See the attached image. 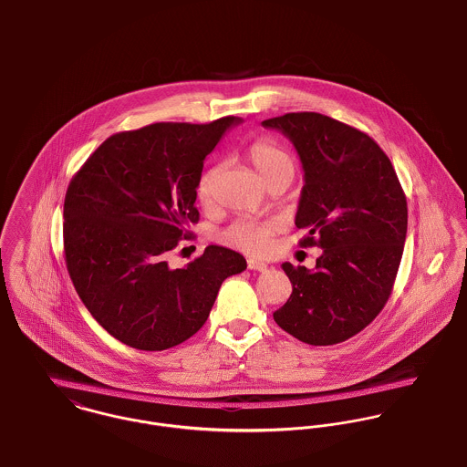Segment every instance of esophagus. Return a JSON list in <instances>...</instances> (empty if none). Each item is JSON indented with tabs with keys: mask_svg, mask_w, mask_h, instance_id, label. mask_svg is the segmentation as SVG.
Here are the masks:
<instances>
[{
	"mask_svg": "<svg viewBox=\"0 0 467 467\" xmlns=\"http://www.w3.org/2000/svg\"><path fill=\"white\" fill-rule=\"evenodd\" d=\"M247 266H249L251 270H257V272H266V268H268V265H266V263L257 261V259H254V257H249V259H247Z\"/></svg>",
	"mask_w": 467,
	"mask_h": 467,
	"instance_id": "obj_1",
	"label": "esophagus"
}]
</instances>
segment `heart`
<instances>
[{
	"instance_id": "heart-1",
	"label": "heart",
	"mask_w": 467,
	"mask_h": 467,
	"mask_svg": "<svg viewBox=\"0 0 467 467\" xmlns=\"http://www.w3.org/2000/svg\"><path fill=\"white\" fill-rule=\"evenodd\" d=\"M247 158L265 182L275 178H293L295 160L279 142L263 137L254 140L247 149ZM218 167L208 169L197 182V197L206 204L212 197V184ZM281 223L277 220H252L242 218L231 223L222 233V242L233 249L261 255L272 251L274 236L279 233Z\"/></svg>"
}]
</instances>
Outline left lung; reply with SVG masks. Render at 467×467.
<instances>
[{
	"mask_svg": "<svg viewBox=\"0 0 467 467\" xmlns=\"http://www.w3.org/2000/svg\"><path fill=\"white\" fill-rule=\"evenodd\" d=\"M293 142L304 169L295 225L320 247L311 272L285 263L293 291L274 320L327 347L350 339L391 296L407 234V199L388 154L369 135L317 111L263 120Z\"/></svg>",
	"mask_w": 467,
	"mask_h": 467,
	"instance_id": "left-lung-1",
	"label": "left lung"
}]
</instances>
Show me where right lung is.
<instances>
[{
	"label": "right lung",
	"mask_w": 467,
	"mask_h": 467,
	"mask_svg": "<svg viewBox=\"0 0 467 467\" xmlns=\"http://www.w3.org/2000/svg\"><path fill=\"white\" fill-rule=\"evenodd\" d=\"M238 122L229 115L115 133L72 176L64 202L67 272L96 322L131 348L158 352L192 337L222 283L247 268L242 254L218 245L184 268L167 261L199 222L206 156Z\"/></svg>",
	"instance_id": "right-lung-1"
}]
</instances>
